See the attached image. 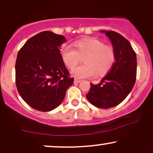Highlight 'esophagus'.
<instances>
[{
	"mask_svg": "<svg viewBox=\"0 0 153 153\" xmlns=\"http://www.w3.org/2000/svg\"><path fill=\"white\" fill-rule=\"evenodd\" d=\"M81 81L79 80V79H74V83H80Z\"/></svg>",
	"mask_w": 153,
	"mask_h": 153,
	"instance_id": "34e87169",
	"label": "esophagus"
}]
</instances>
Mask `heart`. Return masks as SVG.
<instances>
[{"label":"heart","instance_id":"heart-1","mask_svg":"<svg viewBox=\"0 0 153 153\" xmlns=\"http://www.w3.org/2000/svg\"><path fill=\"white\" fill-rule=\"evenodd\" d=\"M76 49L64 45L60 54L65 64L73 69L83 58L85 65L76 67L71 73L76 79H85L96 74L104 75L112 68L115 60L114 51L111 47L104 45L95 38L83 39L75 43Z\"/></svg>","mask_w":153,"mask_h":153}]
</instances>
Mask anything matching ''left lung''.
<instances>
[{"label": "left lung", "instance_id": "obj_1", "mask_svg": "<svg viewBox=\"0 0 153 153\" xmlns=\"http://www.w3.org/2000/svg\"><path fill=\"white\" fill-rule=\"evenodd\" d=\"M111 42L115 62L98 84L91 83L86 98L96 107L109 108L121 103L132 90L137 76V55L129 42L114 31L101 30Z\"/></svg>", "mask_w": 153, "mask_h": 153}]
</instances>
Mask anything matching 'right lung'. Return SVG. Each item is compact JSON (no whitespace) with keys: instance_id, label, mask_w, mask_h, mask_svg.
I'll use <instances>...</instances> for the list:
<instances>
[{"instance_id":"obj_1","label":"right lung","mask_w":153,"mask_h":153,"mask_svg":"<svg viewBox=\"0 0 153 153\" xmlns=\"http://www.w3.org/2000/svg\"><path fill=\"white\" fill-rule=\"evenodd\" d=\"M65 42L62 35L43 31L28 39L17 54L16 88L22 99L37 111L58 107L74 82L60 54Z\"/></svg>"}]
</instances>
